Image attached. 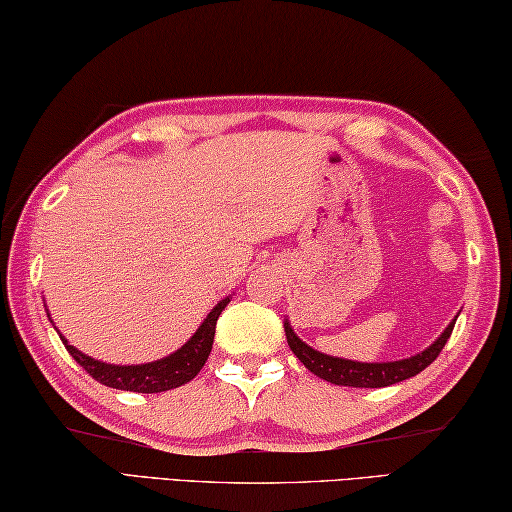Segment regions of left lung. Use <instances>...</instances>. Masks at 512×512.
I'll list each match as a JSON object with an SVG mask.
<instances>
[{
    "label": "left lung",
    "mask_w": 512,
    "mask_h": 512,
    "mask_svg": "<svg viewBox=\"0 0 512 512\" xmlns=\"http://www.w3.org/2000/svg\"><path fill=\"white\" fill-rule=\"evenodd\" d=\"M454 324L456 322H451L447 326V331L442 333L429 349L422 351V354L406 360H395V363H354V360L320 354V351L304 345V342L295 335V331L290 329L288 322L286 338L292 354H295L313 374L320 376V379L331 381L335 385H354V388H385V385L406 381L410 376L426 370V367L440 356L442 347L447 345L449 335L454 331Z\"/></svg>",
    "instance_id": "obj_1"
}]
</instances>
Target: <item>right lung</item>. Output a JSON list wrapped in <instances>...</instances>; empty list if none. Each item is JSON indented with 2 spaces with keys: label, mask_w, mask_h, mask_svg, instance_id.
<instances>
[{
  "label": "right lung",
  "mask_w": 512,
  "mask_h": 512,
  "mask_svg": "<svg viewBox=\"0 0 512 512\" xmlns=\"http://www.w3.org/2000/svg\"><path fill=\"white\" fill-rule=\"evenodd\" d=\"M224 299L217 304L204 324L199 326L197 333L183 345L179 351H174L172 356L163 360H156V363L147 365H106L102 360H95L86 354H81L79 349L67 345V340L61 335L65 349L70 351V356L77 360V363L86 370L92 379L108 385V388L117 390H129V392H165L172 388H179V385L188 383L195 379L201 367H204L208 354L213 349V338H215V324L217 317L224 311L226 306Z\"/></svg>",
  "instance_id": "add662e5"
}]
</instances>
